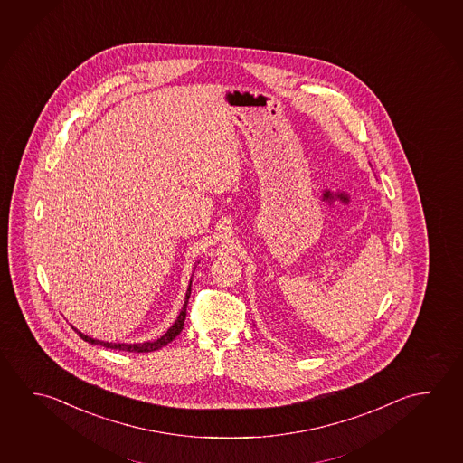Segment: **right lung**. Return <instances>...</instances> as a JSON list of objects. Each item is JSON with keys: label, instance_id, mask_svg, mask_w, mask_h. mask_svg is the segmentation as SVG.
I'll return each mask as SVG.
<instances>
[{"label": "right lung", "instance_id": "right-lung-1", "mask_svg": "<svg viewBox=\"0 0 463 463\" xmlns=\"http://www.w3.org/2000/svg\"><path fill=\"white\" fill-rule=\"evenodd\" d=\"M189 295H191V285H189L188 293H186V298H184V305L181 309L178 319L175 321L172 327L166 330V334L162 337L157 338L156 342H146V344H109V342H100V340H95V338L87 337L84 334L78 332L79 337L82 340H86L89 344H94V345H102L105 348H111V350H119V352H129V353H149L160 350L162 346L168 345L172 340L180 335L183 326H184V319H186V306H188Z\"/></svg>", "mask_w": 463, "mask_h": 463}]
</instances>
